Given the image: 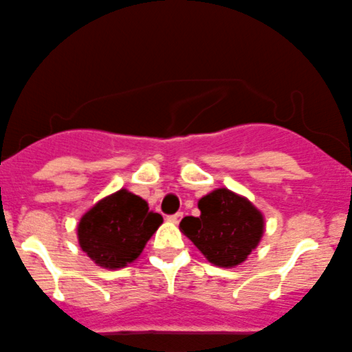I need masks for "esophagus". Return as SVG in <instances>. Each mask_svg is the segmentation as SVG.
<instances>
[{"instance_id":"1","label":"esophagus","mask_w":352,"mask_h":352,"mask_svg":"<svg viewBox=\"0 0 352 352\" xmlns=\"http://www.w3.org/2000/svg\"><path fill=\"white\" fill-rule=\"evenodd\" d=\"M182 217H184L182 212H177V214L168 215L167 220H168V222H172V223H179V222H180V219H182Z\"/></svg>"}]
</instances>
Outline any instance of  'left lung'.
<instances>
[{
    "instance_id": "obj_1",
    "label": "left lung",
    "mask_w": 352,
    "mask_h": 352,
    "mask_svg": "<svg viewBox=\"0 0 352 352\" xmlns=\"http://www.w3.org/2000/svg\"><path fill=\"white\" fill-rule=\"evenodd\" d=\"M199 217H185L180 230L210 264L235 267L247 261L264 235L262 212L229 188H215L199 200Z\"/></svg>"
}]
</instances>
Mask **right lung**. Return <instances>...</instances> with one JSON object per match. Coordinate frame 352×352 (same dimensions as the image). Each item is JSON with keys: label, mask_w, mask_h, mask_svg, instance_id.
Here are the masks:
<instances>
[{"label": "right lung", "mask_w": 352, "mask_h": 352, "mask_svg": "<svg viewBox=\"0 0 352 352\" xmlns=\"http://www.w3.org/2000/svg\"><path fill=\"white\" fill-rule=\"evenodd\" d=\"M164 219L126 188L103 197L80 219L78 244L96 265L117 270L137 261Z\"/></svg>", "instance_id": "1"}]
</instances>
